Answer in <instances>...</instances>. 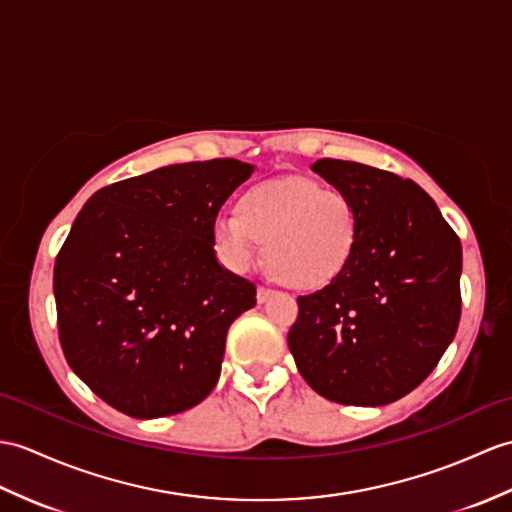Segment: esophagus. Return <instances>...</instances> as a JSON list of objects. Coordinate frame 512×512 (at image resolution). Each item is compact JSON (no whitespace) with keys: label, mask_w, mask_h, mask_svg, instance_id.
I'll return each instance as SVG.
<instances>
[{"label":"esophagus","mask_w":512,"mask_h":512,"mask_svg":"<svg viewBox=\"0 0 512 512\" xmlns=\"http://www.w3.org/2000/svg\"><path fill=\"white\" fill-rule=\"evenodd\" d=\"M272 294V290L270 288H264V285H259L257 288V301L259 303H264V301H268V296Z\"/></svg>","instance_id":"obj_1"}]
</instances>
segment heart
Instances as JSON below:
<instances>
[{"mask_svg": "<svg viewBox=\"0 0 512 512\" xmlns=\"http://www.w3.org/2000/svg\"><path fill=\"white\" fill-rule=\"evenodd\" d=\"M358 211L338 187L305 176H283L248 189L240 211L213 220V246L229 270L244 275L266 240L268 268L296 288H323L353 255Z\"/></svg>", "mask_w": 512, "mask_h": 512, "instance_id": "1", "label": "heart"}]
</instances>
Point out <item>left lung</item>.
Returning <instances> with one entry per match:
<instances>
[{"label":"left lung","instance_id":"8db88e82","mask_svg":"<svg viewBox=\"0 0 512 512\" xmlns=\"http://www.w3.org/2000/svg\"><path fill=\"white\" fill-rule=\"evenodd\" d=\"M312 170L353 200L358 237L340 275L296 299L288 347L320 397L386 406L417 388L456 336L462 246L410 178L340 159Z\"/></svg>","mask_w":512,"mask_h":512}]
</instances>
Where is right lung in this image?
Returning <instances> with one entry per match:
<instances>
[{"instance_id":"add662e5","label":"right lung","mask_w":512,"mask_h":512,"mask_svg":"<svg viewBox=\"0 0 512 512\" xmlns=\"http://www.w3.org/2000/svg\"><path fill=\"white\" fill-rule=\"evenodd\" d=\"M237 159L194 161L98 189L54 264L58 338L95 395L133 419L198 406L218 384L255 285L222 268L213 220L248 181Z\"/></svg>"}]
</instances>
